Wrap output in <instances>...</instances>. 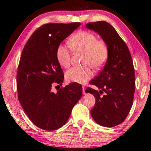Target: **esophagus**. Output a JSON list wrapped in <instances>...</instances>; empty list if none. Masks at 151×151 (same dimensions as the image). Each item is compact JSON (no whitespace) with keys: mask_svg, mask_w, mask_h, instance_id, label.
Returning a JSON list of instances; mask_svg holds the SVG:
<instances>
[{"mask_svg":"<svg viewBox=\"0 0 151 151\" xmlns=\"http://www.w3.org/2000/svg\"><path fill=\"white\" fill-rule=\"evenodd\" d=\"M82 88H83V94H86V86H83Z\"/></svg>","mask_w":151,"mask_h":151,"instance_id":"34e87169","label":"esophagus"}]
</instances>
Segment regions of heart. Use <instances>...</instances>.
Returning <instances> with one entry per match:
<instances>
[{"instance_id":"heart-1","label":"heart","mask_w":151,"mask_h":151,"mask_svg":"<svg viewBox=\"0 0 151 151\" xmlns=\"http://www.w3.org/2000/svg\"><path fill=\"white\" fill-rule=\"evenodd\" d=\"M68 44L75 52L85 53L83 64L91 65L93 68L103 67L108 58V47L103 40H97L91 32L80 30L76 32L68 40ZM56 59L60 65L67 68L71 64V53L70 47L60 44L56 50ZM93 72L89 65L73 67L65 73L68 82L86 83L92 77Z\"/></svg>"}]
</instances>
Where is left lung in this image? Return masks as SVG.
<instances>
[{
  "label": "left lung",
  "instance_id": "8db88e82",
  "mask_svg": "<svg viewBox=\"0 0 151 151\" xmlns=\"http://www.w3.org/2000/svg\"><path fill=\"white\" fill-rule=\"evenodd\" d=\"M86 27L98 33L108 47L104 68L89 83L100 90L89 87L86 90L96 98L91 115L99 125L112 127L125 121L133 105L135 91L133 62L125 42L110 24L98 21L87 24Z\"/></svg>",
  "mask_w": 151,
  "mask_h": 151
}]
</instances>
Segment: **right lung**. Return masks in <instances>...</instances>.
Masks as SVG:
<instances>
[{
	"mask_svg": "<svg viewBox=\"0 0 151 151\" xmlns=\"http://www.w3.org/2000/svg\"><path fill=\"white\" fill-rule=\"evenodd\" d=\"M80 24L42 25L23 48L17 75L18 98L30 120L43 130L54 131L65 125L82 96V87L76 83L52 91V86H62L64 78L56 59L57 47Z\"/></svg>",
	"mask_w": 151,
	"mask_h": 151,
	"instance_id": "add662e5",
	"label": "right lung"
}]
</instances>
